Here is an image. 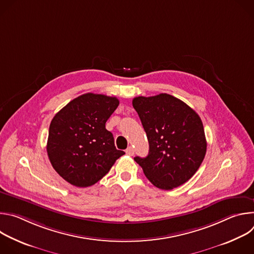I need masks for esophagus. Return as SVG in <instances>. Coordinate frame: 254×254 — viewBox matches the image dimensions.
Instances as JSON below:
<instances>
[{
	"mask_svg": "<svg viewBox=\"0 0 254 254\" xmlns=\"http://www.w3.org/2000/svg\"><path fill=\"white\" fill-rule=\"evenodd\" d=\"M126 153H127V155H128V156H133L134 150H133L131 147H128V148L126 150Z\"/></svg>",
	"mask_w": 254,
	"mask_h": 254,
	"instance_id": "1",
	"label": "esophagus"
}]
</instances>
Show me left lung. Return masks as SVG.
<instances>
[{
    "label": "left lung",
    "mask_w": 254,
    "mask_h": 254,
    "mask_svg": "<svg viewBox=\"0 0 254 254\" xmlns=\"http://www.w3.org/2000/svg\"><path fill=\"white\" fill-rule=\"evenodd\" d=\"M149 140V155L135 157L150 182L172 190L186 183L201 166L206 150L202 121L184 101L167 93L132 99Z\"/></svg>",
    "instance_id": "1"
}]
</instances>
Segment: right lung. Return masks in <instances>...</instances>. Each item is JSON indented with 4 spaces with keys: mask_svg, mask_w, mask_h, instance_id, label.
Wrapping results in <instances>:
<instances>
[{
    "mask_svg": "<svg viewBox=\"0 0 254 254\" xmlns=\"http://www.w3.org/2000/svg\"><path fill=\"white\" fill-rule=\"evenodd\" d=\"M119 104L117 97L85 93L67 103L51 121L47 154L54 170L71 185H94L125 155L105 128Z\"/></svg>",
    "mask_w": 254,
    "mask_h": 254,
    "instance_id": "1",
    "label": "right lung"
}]
</instances>
